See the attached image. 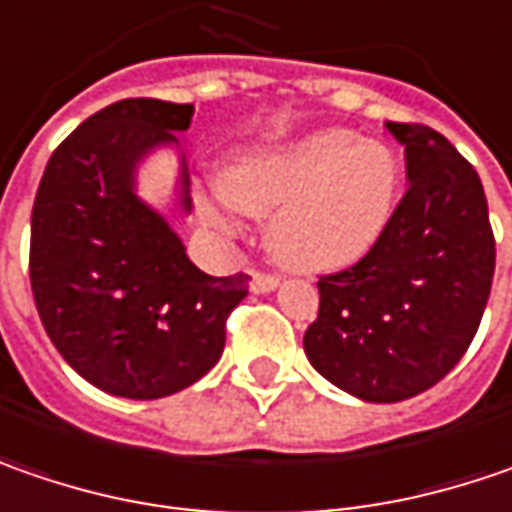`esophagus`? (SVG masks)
Instances as JSON below:
<instances>
[{
	"mask_svg": "<svg viewBox=\"0 0 512 512\" xmlns=\"http://www.w3.org/2000/svg\"><path fill=\"white\" fill-rule=\"evenodd\" d=\"M278 286L280 278H275V275H263V272H260V275L252 278V292H255V295H269V292H275Z\"/></svg>",
	"mask_w": 512,
	"mask_h": 512,
	"instance_id": "obj_1",
	"label": "esophagus"
}]
</instances>
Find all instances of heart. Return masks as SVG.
<instances>
[{
    "label": "heart",
    "instance_id": "1",
    "mask_svg": "<svg viewBox=\"0 0 512 512\" xmlns=\"http://www.w3.org/2000/svg\"><path fill=\"white\" fill-rule=\"evenodd\" d=\"M398 189V154L349 128L252 145L220 171V191L237 212L269 214V252L295 272H338L367 257L392 220Z\"/></svg>",
    "mask_w": 512,
    "mask_h": 512
}]
</instances>
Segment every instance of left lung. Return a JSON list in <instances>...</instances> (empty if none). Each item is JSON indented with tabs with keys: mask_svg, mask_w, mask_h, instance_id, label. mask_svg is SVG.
<instances>
[{
	"mask_svg": "<svg viewBox=\"0 0 512 512\" xmlns=\"http://www.w3.org/2000/svg\"><path fill=\"white\" fill-rule=\"evenodd\" d=\"M410 189L367 257L318 280L309 364L369 404L438 384L461 361L493 286L496 240L476 168L427 125L387 123Z\"/></svg>",
	"mask_w": 512,
	"mask_h": 512,
	"instance_id": "1",
	"label": "left lung"
}]
</instances>
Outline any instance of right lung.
<instances>
[{"label": "right lung", "instance_id": "add662e5", "mask_svg": "<svg viewBox=\"0 0 512 512\" xmlns=\"http://www.w3.org/2000/svg\"><path fill=\"white\" fill-rule=\"evenodd\" d=\"M191 114L194 105L180 102H114L56 148L36 189V312L68 367L108 395L151 401L200 381L249 292L243 272H200L180 234L137 194V168L157 148H180ZM177 206H194L183 154Z\"/></svg>", "mask_w": 512, "mask_h": 512}]
</instances>
